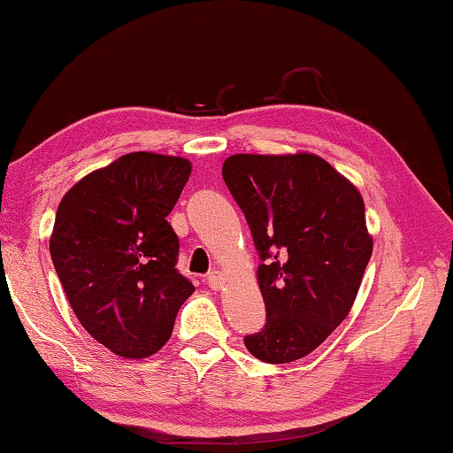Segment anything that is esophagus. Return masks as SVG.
Here are the masks:
<instances>
[{
  "label": "esophagus",
  "mask_w": 453,
  "mask_h": 453,
  "mask_svg": "<svg viewBox=\"0 0 453 453\" xmlns=\"http://www.w3.org/2000/svg\"><path fill=\"white\" fill-rule=\"evenodd\" d=\"M208 286L211 288V289H219L221 286H224V275H221L218 270H213V272H210L208 273Z\"/></svg>",
  "instance_id": "obj_1"
}]
</instances>
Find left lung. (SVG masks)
Masks as SVG:
<instances>
[{
  "instance_id": "obj_1",
  "label": "left lung",
  "mask_w": 453,
  "mask_h": 453,
  "mask_svg": "<svg viewBox=\"0 0 453 453\" xmlns=\"http://www.w3.org/2000/svg\"><path fill=\"white\" fill-rule=\"evenodd\" d=\"M221 175L243 211L262 264V332L245 348L265 364L311 354L348 318L373 240L364 199L316 153L229 156Z\"/></svg>"
}]
</instances>
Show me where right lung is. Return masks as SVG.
<instances>
[{
    "label": "right lung",
    "instance_id": "right-lung-1",
    "mask_svg": "<svg viewBox=\"0 0 453 453\" xmlns=\"http://www.w3.org/2000/svg\"><path fill=\"white\" fill-rule=\"evenodd\" d=\"M189 173L183 157L134 151L61 199L53 267L80 324L116 356L143 359L162 349L196 291L175 270L180 240L165 219Z\"/></svg>",
    "mask_w": 453,
    "mask_h": 453
}]
</instances>
